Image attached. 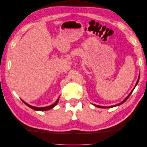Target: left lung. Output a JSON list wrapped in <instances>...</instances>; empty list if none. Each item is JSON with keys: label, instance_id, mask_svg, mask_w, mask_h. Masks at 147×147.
<instances>
[{"label": "left lung", "instance_id": "1", "mask_svg": "<svg viewBox=\"0 0 147 147\" xmlns=\"http://www.w3.org/2000/svg\"><path fill=\"white\" fill-rule=\"evenodd\" d=\"M139 78H138V81H137V83H136V86L137 85H138V82H139ZM135 87H136V86H135ZM134 89L131 90V92L129 94V95H128V96H127V97H126V98H125V99H124L123 101H122V102H121V103H118V104H117V105H113V106H109V107H103V106H100V105H95V106H96V107H102V108H110V107H116V106H118V105H121V104H122V103H123L124 102H126V101L128 99V98L129 97V96L131 95V94L132 93V92H133Z\"/></svg>", "mask_w": 147, "mask_h": 147}]
</instances>
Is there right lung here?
Returning <instances> with one entry per match:
<instances>
[{
  "instance_id": "obj_1",
  "label": "right lung",
  "mask_w": 147,
  "mask_h": 147,
  "mask_svg": "<svg viewBox=\"0 0 147 147\" xmlns=\"http://www.w3.org/2000/svg\"><path fill=\"white\" fill-rule=\"evenodd\" d=\"M59 98H58V100L56 101V102L54 103L53 104H52L51 105H49V106H47V107H34V106H32V105H30L29 104H28V103H26V102H24L23 100H22L23 103H25V104H26L27 106L29 107L30 108H31V109H32L34 110H36V111H47V110H49V109H52V108H53L55 105H56L57 103H58V102H59Z\"/></svg>"
}]
</instances>
